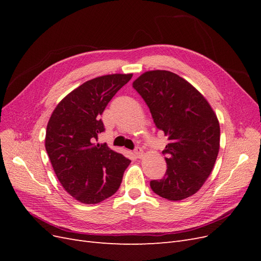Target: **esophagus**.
<instances>
[{
  "instance_id": "1",
  "label": "esophagus",
  "mask_w": 261,
  "mask_h": 261,
  "mask_svg": "<svg viewBox=\"0 0 261 261\" xmlns=\"http://www.w3.org/2000/svg\"><path fill=\"white\" fill-rule=\"evenodd\" d=\"M134 154H135L138 159H140V158L144 156V150L140 147H137L135 150H134Z\"/></svg>"
}]
</instances>
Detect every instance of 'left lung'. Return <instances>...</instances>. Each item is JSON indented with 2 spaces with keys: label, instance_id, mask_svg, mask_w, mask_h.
<instances>
[{
  "label": "left lung",
  "instance_id": "8db88e82",
  "mask_svg": "<svg viewBox=\"0 0 261 261\" xmlns=\"http://www.w3.org/2000/svg\"><path fill=\"white\" fill-rule=\"evenodd\" d=\"M133 87L169 140L163 150L167 172L150 186L168 200L188 198L199 191L215 167L220 149L218 117L192 84L169 70L145 72Z\"/></svg>",
  "mask_w": 261,
  "mask_h": 261
}]
</instances>
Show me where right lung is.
Listing matches in <instances>:
<instances>
[{"label":"right lung","instance_id":"right-lung-1","mask_svg":"<svg viewBox=\"0 0 261 261\" xmlns=\"http://www.w3.org/2000/svg\"><path fill=\"white\" fill-rule=\"evenodd\" d=\"M133 74H111L84 83L63 98L46 126L45 150L58 179L74 199L94 204L120 187L130 160L99 144L101 114Z\"/></svg>","mask_w":261,"mask_h":261}]
</instances>
